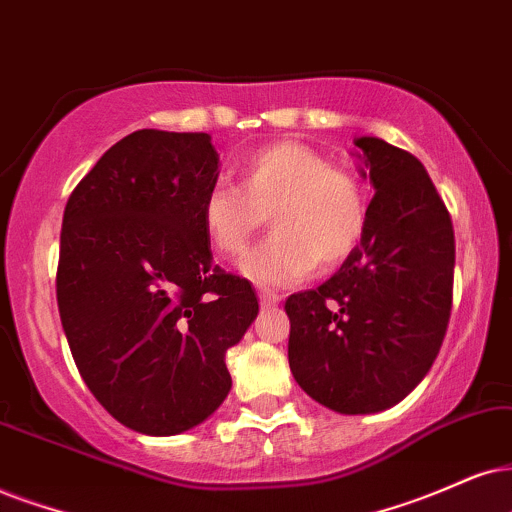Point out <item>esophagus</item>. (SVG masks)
I'll return each mask as SVG.
<instances>
[{"mask_svg": "<svg viewBox=\"0 0 512 512\" xmlns=\"http://www.w3.org/2000/svg\"><path fill=\"white\" fill-rule=\"evenodd\" d=\"M257 297H260V302H262V307H274V304L281 300V297H278L274 290H257Z\"/></svg>", "mask_w": 512, "mask_h": 512, "instance_id": "1", "label": "esophagus"}]
</instances>
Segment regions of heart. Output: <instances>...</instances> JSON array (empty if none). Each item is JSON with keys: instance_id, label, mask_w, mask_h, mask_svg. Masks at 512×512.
I'll list each match as a JSON object with an SVG mask.
<instances>
[{"instance_id": "b5f03b06", "label": "heart", "mask_w": 512, "mask_h": 512, "mask_svg": "<svg viewBox=\"0 0 512 512\" xmlns=\"http://www.w3.org/2000/svg\"><path fill=\"white\" fill-rule=\"evenodd\" d=\"M264 215L274 234L245 255L241 271L260 286H288L352 255L364 234L366 200L359 181L328 167L314 148L274 141L245 160L241 186L215 184L200 208L210 245L229 257L241 255Z\"/></svg>"}]
</instances>
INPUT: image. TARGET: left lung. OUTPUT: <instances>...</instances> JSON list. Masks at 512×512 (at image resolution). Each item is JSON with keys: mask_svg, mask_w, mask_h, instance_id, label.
Segmentation results:
<instances>
[{"mask_svg": "<svg viewBox=\"0 0 512 512\" xmlns=\"http://www.w3.org/2000/svg\"><path fill=\"white\" fill-rule=\"evenodd\" d=\"M375 196L361 243L319 288L286 300L288 361L326 409H392L430 371L451 314L456 243L444 200L416 155L357 137Z\"/></svg>", "mask_w": 512, "mask_h": 512, "instance_id": "8db88e82", "label": "left lung"}]
</instances>
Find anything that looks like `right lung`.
I'll use <instances>...</instances> for the list:
<instances>
[{
  "mask_svg": "<svg viewBox=\"0 0 512 512\" xmlns=\"http://www.w3.org/2000/svg\"><path fill=\"white\" fill-rule=\"evenodd\" d=\"M219 177L210 134L139 129L70 193L56 300L82 380L141 435L196 428L231 390L226 349L260 304L212 264L200 208Z\"/></svg>",
  "mask_w": 512,
  "mask_h": 512,
  "instance_id": "right-lung-1",
  "label": "right lung"
}]
</instances>
